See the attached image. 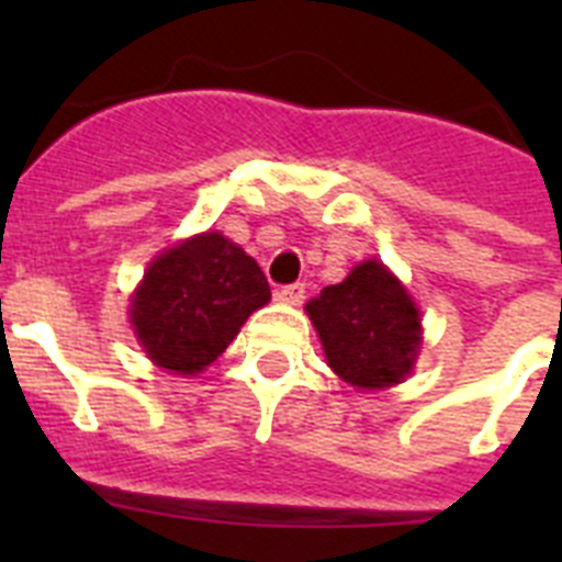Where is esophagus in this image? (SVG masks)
Returning <instances> with one entry per match:
<instances>
[{
    "instance_id": "34e87169",
    "label": "esophagus",
    "mask_w": 562,
    "mask_h": 562,
    "mask_svg": "<svg viewBox=\"0 0 562 562\" xmlns=\"http://www.w3.org/2000/svg\"><path fill=\"white\" fill-rule=\"evenodd\" d=\"M304 297H306L304 281H295V284H286L278 290V301H284V304H301Z\"/></svg>"
}]
</instances>
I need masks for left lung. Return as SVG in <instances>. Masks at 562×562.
<instances>
[{"mask_svg":"<svg viewBox=\"0 0 562 562\" xmlns=\"http://www.w3.org/2000/svg\"><path fill=\"white\" fill-rule=\"evenodd\" d=\"M326 360L351 385L385 389L408 374L419 349V310L376 261L355 267L306 304Z\"/></svg>","mask_w":562,"mask_h":562,"instance_id":"left-lung-1","label":"left lung"}]
</instances>
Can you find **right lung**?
I'll return each mask as SVG.
<instances>
[{"label":"right lung","mask_w":562,"mask_h":562,"mask_svg":"<svg viewBox=\"0 0 562 562\" xmlns=\"http://www.w3.org/2000/svg\"><path fill=\"white\" fill-rule=\"evenodd\" d=\"M267 301L270 284L256 258L220 233H202L148 267L134 292L132 324L157 366L196 374Z\"/></svg>","instance_id":"obj_1"}]
</instances>
